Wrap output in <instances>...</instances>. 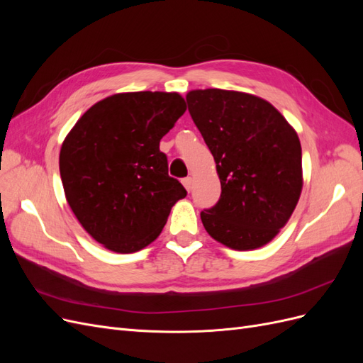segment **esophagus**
<instances>
[{"mask_svg":"<svg viewBox=\"0 0 363 363\" xmlns=\"http://www.w3.org/2000/svg\"><path fill=\"white\" fill-rule=\"evenodd\" d=\"M183 186L186 188V191H191L192 189V179L191 177H186V179H183Z\"/></svg>","mask_w":363,"mask_h":363,"instance_id":"34e87169","label":"esophagus"}]
</instances>
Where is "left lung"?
Listing matches in <instances>:
<instances>
[{"label": "left lung", "instance_id": "obj_1", "mask_svg": "<svg viewBox=\"0 0 363 363\" xmlns=\"http://www.w3.org/2000/svg\"><path fill=\"white\" fill-rule=\"evenodd\" d=\"M186 101L221 182L219 201L201 212L206 232L239 251L267 245L300 200L298 135L276 107L256 95L196 89Z\"/></svg>", "mask_w": 363, "mask_h": 363}]
</instances>
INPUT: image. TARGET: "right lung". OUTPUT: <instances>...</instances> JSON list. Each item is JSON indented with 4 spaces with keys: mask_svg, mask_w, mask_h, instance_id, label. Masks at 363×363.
Returning <instances> with one entry per match:
<instances>
[{
    "mask_svg": "<svg viewBox=\"0 0 363 363\" xmlns=\"http://www.w3.org/2000/svg\"><path fill=\"white\" fill-rule=\"evenodd\" d=\"M186 111L177 92H124L95 103L65 138V196L82 227L115 252L150 245L186 196L159 150Z\"/></svg>",
    "mask_w": 363,
    "mask_h": 363,
    "instance_id": "add662e5",
    "label": "right lung"
}]
</instances>
